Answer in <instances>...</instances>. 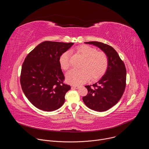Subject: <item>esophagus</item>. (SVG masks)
<instances>
[{
    "label": "esophagus",
    "instance_id": "34e87169",
    "mask_svg": "<svg viewBox=\"0 0 149 149\" xmlns=\"http://www.w3.org/2000/svg\"><path fill=\"white\" fill-rule=\"evenodd\" d=\"M79 87H80L79 86H72V88H75V89H78Z\"/></svg>",
    "mask_w": 149,
    "mask_h": 149
}]
</instances>
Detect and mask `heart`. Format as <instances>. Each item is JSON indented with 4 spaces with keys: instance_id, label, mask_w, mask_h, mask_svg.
<instances>
[{
    "instance_id": "1",
    "label": "heart",
    "mask_w": 149,
    "mask_h": 149,
    "mask_svg": "<svg viewBox=\"0 0 149 149\" xmlns=\"http://www.w3.org/2000/svg\"><path fill=\"white\" fill-rule=\"evenodd\" d=\"M77 53L84 58L81 70H71L66 75L67 81L72 85L77 86L88 81L90 77L92 79H97L103 76L107 71L109 61L105 52L97 51L91 46L82 45L75 48ZM61 68L67 71L70 67V54L63 52L59 59Z\"/></svg>"
}]
</instances>
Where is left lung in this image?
I'll list each match as a JSON object with an SVG mask.
<instances>
[{"mask_svg": "<svg viewBox=\"0 0 149 149\" xmlns=\"http://www.w3.org/2000/svg\"><path fill=\"white\" fill-rule=\"evenodd\" d=\"M100 48L107 54L109 64L104 75L97 82L86 86L88 94L82 97L84 102L94 111H107L115 105L121 98L126 86V69L124 63L116 51L102 42H84Z\"/></svg>", "mask_w": 149, "mask_h": 149, "instance_id": "1", "label": "left lung"}]
</instances>
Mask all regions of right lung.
Wrapping results in <instances>:
<instances>
[{"label":"right lung","mask_w":149,"mask_h":149,"mask_svg":"<svg viewBox=\"0 0 149 149\" xmlns=\"http://www.w3.org/2000/svg\"><path fill=\"white\" fill-rule=\"evenodd\" d=\"M73 45L72 42L44 41L25 58L20 73L21 87L38 109L52 111L64 103L65 94L71 87L63 82L65 77L59 59Z\"/></svg>","instance_id":"1"}]
</instances>
